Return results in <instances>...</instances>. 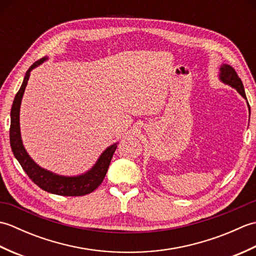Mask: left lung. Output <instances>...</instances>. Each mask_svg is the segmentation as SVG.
I'll return each instance as SVG.
<instances>
[{
  "label": "left lung",
  "instance_id": "left-lung-1",
  "mask_svg": "<svg viewBox=\"0 0 256 256\" xmlns=\"http://www.w3.org/2000/svg\"><path fill=\"white\" fill-rule=\"evenodd\" d=\"M219 80L221 81L222 84H228L232 86L233 89H236L238 94H240L244 99L246 100L248 103V113L251 114V108H250V104L248 102L246 99V91H244V86L241 79L238 78V76L236 74V70L233 69L229 64H222L220 68H219ZM250 120V118H248Z\"/></svg>",
  "mask_w": 256,
  "mask_h": 256
}]
</instances>
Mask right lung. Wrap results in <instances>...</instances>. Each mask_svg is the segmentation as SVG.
Masks as SVG:
<instances>
[{
	"instance_id": "1",
	"label": "right lung",
	"mask_w": 256,
	"mask_h": 256,
	"mask_svg": "<svg viewBox=\"0 0 256 256\" xmlns=\"http://www.w3.org/2000/svg\"><path fill=\"white\" fill-rule=\"evenodd\" d=\"M48 60V57L42 58L40 60L34 62L27 70L25 77L18 94H16L12 108H10V143L15 158L18 160L22 168L28 175L38 187L47 192L55 194L59 196H84L94 192L100 186L104 179L108 165H110L112 156L118 148V143L112 145L102 152V154L96 160L94 165L86 172L76 176H64L54 172L45 170L40 166L32 158L30 154L24 148L23 140L20 135V111L22 99H23L25 88L28 82L30 76L32 69L40 66Z\"/></svg>"
}]
</instances>
